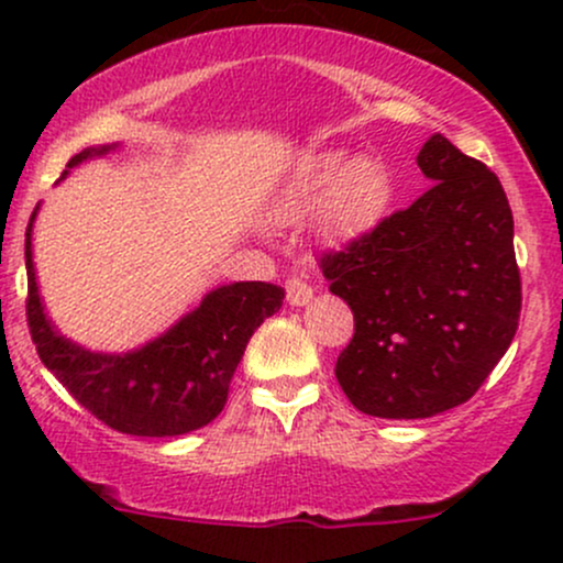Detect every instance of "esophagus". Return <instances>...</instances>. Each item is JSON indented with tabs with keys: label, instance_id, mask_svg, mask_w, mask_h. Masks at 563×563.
<instances>
[{
	"label": "esophagus",
	"instance_id": "1",
	"mask_svg": "<svg viewBox=\"0 0 563 563\" xmlns=\"http://www.w3.org/2000/svg\"><path fill=\"white\" fill-rule=\"evenodd\" d=\"M314 296V288L309 286L303 277H288L286 280V299L290 307H307L309 301H312Z\"/></svg>",
	"mask_w": 563,
	"mask_h": 563
}]
</instances>
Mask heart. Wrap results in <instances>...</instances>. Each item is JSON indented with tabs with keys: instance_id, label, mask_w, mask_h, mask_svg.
<instances>
[{
	"instance_id": "1",
	"label": "heart",
	"mask_w": 563,
	"mask_h": 563,
	"mask_svg": "<svg viewBox=\"0 0 563 563\" xmlns=\"http://www.w3.org/2000/svg\"><path fill=\"white\" fill-rule=\"evenodd\" d=\"M391 200V174L376 156L344 158L325 153L290 190L280 214L296 219L320 209V228L331 238L365 235L380 222Z\"/></svg>"
}]
</instances>
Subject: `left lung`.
<instances>
[{"mask_svg":"<svg viewBox=\"0 0 563 563\" xmlns=\"http://www.w3.org/2000/svg\"><path fill=\"white\" fill-rule=\"evenodd\" d=\"M431 179L410 209L320 260L354 314L335 378L357 410L412 421L463 405L519 328L514 214L500 179L442 134L418 153Z\"/></svg>","mask_w":563,"mask_h":563,"instance_id":"obj_1","label":"left lung"}]
</instances>
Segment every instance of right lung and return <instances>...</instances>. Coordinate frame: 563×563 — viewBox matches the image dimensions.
I'll list each match as a JSON object with an SVG mask.
<instances>
[{"label":"right lung","mask_w":563,"mask_h":563,"mask_svg":"<svg viewBox=\"0 0 563 563\" xmlns=\"http://www.w3.org/2000/svg\"><path fill=\"white\" fill-rule=\"evenodd\" d=\"M115 147H87L68 161V169ZM36 211L25 230V314L44 367L55 373L76 402L121 434L179 437L214 421L228 402L245 344L283 307L286 290L260 280L219 286L145 346L124 354L92 352L66 339L44 312L31 251Z\"/></svg>","instance_id":"add662e5"}]
</instances>
